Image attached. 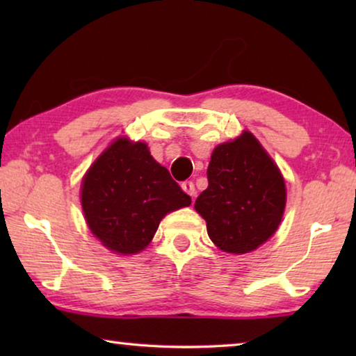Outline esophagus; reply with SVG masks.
<instances>
[{"mask_svg": "<svg viewBox=\"0 0 356 356\" xmlns=\"http://www.w3.org/2000/svg\"><path fill=\"white\" fill-rule=\"evenodd\" d=\"M182 190L186 193V195H190V196H195V193H196V188H195V184L191 182V180H185V182H182Z\"/></svg>", "mask_w": 356, "mask_h": 356, "instance_id": "1", "label": "esophagus"}]
</instances>
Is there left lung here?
I'll return each mask as SVG.
<instances>
[{
  "label": "left lung",
  "instance_id": "left-lung-1",
  "mask_svg": "<svg viewBox=\"0 0 356 356\" xmlns=\"http://www.w3.org/2000/svg\"><path fill=\"white\" fill-rule=\"evenodd\" d=\"M207 179L195 209L221 251L245 254L273 236L284 213L286 184L251 131L215 147Z\"/></svg>",
  "mask_w": 356,
  "mask_h": 356
}]
</instances>
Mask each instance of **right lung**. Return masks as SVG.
<instances>
[{"instance_id": "right-lung-1", "label": "right lung", "mask_w": 356, "mask_h": 356, "mask_svg": "<svg viewBox=\"0 0 356 356\" xmlns=\"http://www.w3.org/2000/svg\"><path fill=\"white\" fill-rule=\"evenodd\" d=\"M165 166L152 159L146 143L118 138L100 154L81 184V207L91 232L118 254H136L154 238L161 218L188 207Z\"/></svg>"}]
</instances>
